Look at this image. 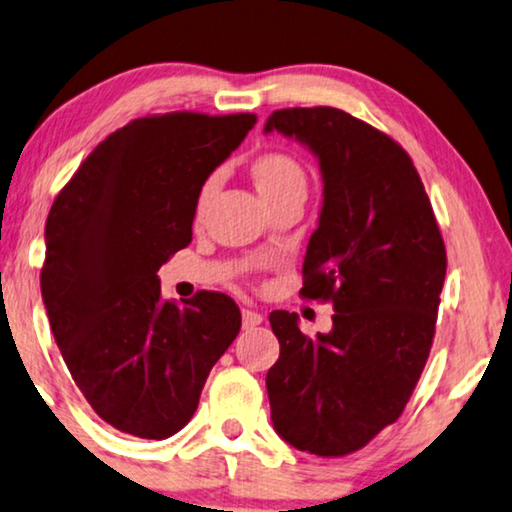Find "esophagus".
<instances>
[{
  "mask_svg": "<svg viewBox=\"0 0 512 512\" xmlns=\"http://www.w3.org/2000/svg\"><path fill=\"white\" fill-rule=\"evenodd\" d=\"M262 323V313H257L255 309H243V327L245 330H252Z\"/></svg>",
  "mask_w": 512,
  "mask_h": 512,
  "instance_id": "esophagus-1",
  "label": "esophagus"
}]
</instances>
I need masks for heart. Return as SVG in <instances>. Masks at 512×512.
I'll return each instance as SVG.
<instances>
[{"mask_svg":"<svg viewBox=\"0 0 512 512\" xmlns=\"http://www.w3.org/2000/svg\"><path fill=\"white\" fill-rule=\"evenodd\" d=\"M250 175L257 192L262 194V199L267 201L269 206L281 199H288L292 194L306 196V185H309L302 163H299L295 156L283 152H269L257 156V159L250 163ZM217 182H220L217 175H210L201 185L199 196H196V217L206 213L210 199L215 196Z\"/></svg>","mask_w":512,"mask_h":512,"instance_id":"1","label":"heart"}]
</instances>
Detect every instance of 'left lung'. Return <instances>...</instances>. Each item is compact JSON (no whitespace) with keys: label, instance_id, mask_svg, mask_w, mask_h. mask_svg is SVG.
I'll return each mask as SVG.
<instances>
[{"label":"left lung","instance_id":"obj_1","mask_svg":"<svg viewBox=\"0 0 512 512\" xmlns=\"http://www.w3.org/2000/svg\"><path fill=\"white\" fill-rule=\"evenodd\" d=\"M313 152L323 175L302 297L332 302V330L306 337L271 311L281 356L267 372L271 424L299 452L344 456L393 424L431 353L447 255L410 154L335 107L278 109L264 133Z\"/></svg>","mask_w":512,"mask_h":512}]
</instances>
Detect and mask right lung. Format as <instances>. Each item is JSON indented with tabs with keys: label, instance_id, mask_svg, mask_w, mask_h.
Returning a JSON list of instances; mask_svg holds the SVG:
<instances>
[{
	"label": "right lung",
	"instance_id": "add662e5",
	"mask_svg": "<svg viewBox=\"0 0 512 512\" xmlns=\"http://www.w3.org/2000/svg\"><path fill=\"white\" fill-rule=\"evenodd\" d=\"M255 114L173 112L102 140L53 201L42 297L74 384L109 426L163 440L187 426L241 330L222 292L177 304L156 271L192 243L196 196Z\"/></svg>",
	"mask_w": 512,
	"mask_h": 512
}]
</instances>
